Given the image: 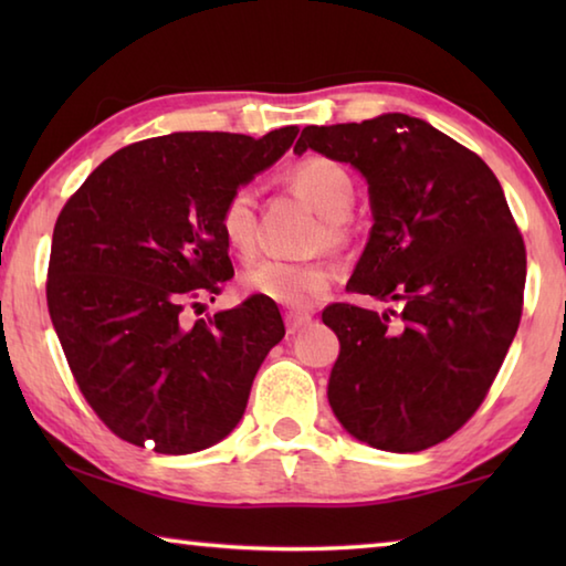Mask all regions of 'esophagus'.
<instances>
[{
  "label": "esophagus",
  "mask_w": 566,
  "mask_h": 566,
  "mask_svg": "<svg viewBox=\"0 0 566 566\" xmlns=\"http://www.w3.org/2000/svg\"><path fill=\"white\" fill-rule=\"evenodd\" d=\"M286 334H296L302 332L304 327H310L312 324V314H304V312H286Z\"/></svg>",
  "instance_id": "obj_1"
}]
</instances>
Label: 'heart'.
Wrapping results in <instances>:
<instances>
[{
    "mask_svg": "<svg viewBox=\"0 0 566 566\" xmlns=\"http://www.w3.org/2000/svg\"><path fill=\"white\" fill-rule=\"evenodd\" d=\"M286 181L312 202V207L324 217L319 229V242L329 247H342L347 242V227L344 219L349 217L357 185L349 169L337 159L312 155L290 169ZM217 227L224 244L237 256L249 260L256 252V197L249 187H237L227 195L219 207ZM334 266L324 260L314 262H284L262 260L249 266L242 274V286L254 296L270 300L274 304L290 306V310H306L319 296L332 290Z\"/></svg>",
    "mask_w": 566,
    "mask_h": 566,
    "instance_id": "1",
    "label": "heart"
}]
</instances>
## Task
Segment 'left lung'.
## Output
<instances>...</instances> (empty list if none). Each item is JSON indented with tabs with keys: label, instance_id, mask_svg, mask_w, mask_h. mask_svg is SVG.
<instances>
[{
	"label": "left lung",
	"instance_id": "left-lung-1",
	"mask_svg": "<svg viewBox=\"0 0 566 566\" xmlns=\"http://www.w3.org/2000/svg\"><path fill=\"white\" fill-rule=\"evenodd\" d=\"M304 149L369 181L375 227L347 292L401 302L389 314L349 302L322 312L342 344L334 415L385 452L444 442L484 401L522 319L526 249L500 179L407 114L304 127Z\"/></svg>",
	"mask_w": 566,
	"mask_h": 566
}]
</instances>
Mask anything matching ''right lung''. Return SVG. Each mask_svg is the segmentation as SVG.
Instances as JSON below:
<instances>
[{
  "mask_svg": "<svg viewBox=\"0 0 566 566\" xmlns=\"http://www.w3.org/2000/svg\"><path fill=\"white\" fill-rule=\"evenodd\" d=\"M296 134L175 132L134 142L62 207L46 306L76 387L124 442L189 454L242 419L256 369L284 337L280 310L254 294L191 324L187 310L214 302L234 274L219 207Z\"/></svg>",
  "mask_w": 566,
  "mask_h": 566,
  "instance_id": "add662e5",
  "label": "right lung"
}]
</instances>
